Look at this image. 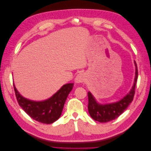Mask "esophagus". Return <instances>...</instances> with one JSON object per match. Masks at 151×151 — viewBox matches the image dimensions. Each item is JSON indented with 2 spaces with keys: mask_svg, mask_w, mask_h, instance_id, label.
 Masks as SVG:
<instances>
[{
  "mask_svg": "<svg viewBox=\"0 0 151 151\" xmlns=\"http://www.w3.org/2000/svg\"><path fill=\"white\" fill-rule=\"evenodd\" d=\"M85 76L83 73H79L75 79L76 83H83L85 81Z\"/></svg>",
  "mask_w": 151,
  "mask_h": 151,
  "instance_id": "esophagus-1",
  "label": "esophagus"
}]
</instances>
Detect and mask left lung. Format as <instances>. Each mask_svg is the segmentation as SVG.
Listing matches in <instances>:
<instances>
[{
  "mask_svg": "<svg viewBox=\"0 0 151 151\" xmlns=\"http://www.w3.org/2000/svg\"><path fill=\"white\" fill-rule=\"evenodd\" d=\"M135 65L136 70L134 86L130 92L120 101L111 104H101L98 103L93 96L90 92H88V111L90 116L94 120L101 123H104L116 119L123 113L133 101L135 94V85L138 78L137 66L135 62Z\"/></svg>",
  "mask_w": 151,
  "mask_h": 151,
  "instance_id": "obj_1",
  "label": "left lung"
}]
</instances>
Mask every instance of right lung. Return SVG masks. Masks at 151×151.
Here are the masks:
<instances>
[{
  "mask_svg": "<svg viewBox=\"0 0 151 151\" xmlns=\"http://www.w3.org/2000/svg\"><path fill=\"white\" fill-rule=\"evenodd\" d=\"M74 83L63 85L52 96L43 101H33L22 97L14 84L17 101L22 109L33 118L45 124H50L60 116L66 99Z\"/></svg>",
  "mask_w": 151,
  "mask_h": 151,
  "instance_id": "1",
  "label": "right lung"
}]
</instances>
